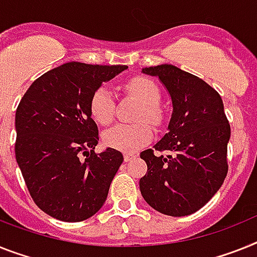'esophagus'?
Segmentation results:
<instances>
[{
    "label": "esophagus",
    "instance_id": "esophagus-1",
    "mask_svg": "<svg viewBox=\"0 0 257 257\" xmlns=\"http://www.w3.org/2000/svg\"><path fill=\"white\" fill-rule=\"evenodd\" d=\"M135 158V154H124V161L129 162L131 159Z\"/></svg>",
    "mask_w": 257,
    "mask_h": 257
}]
</instances>
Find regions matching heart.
<instances>
[{
    "instance_id": "obj_1",
    "label": "heart",
    "mask_w": 257,
    "mask_h": 257,
    "mask_svg": "<svg viewBox=\"0 0 257 257\" xmlns=\"http://www.w3.org/2000/svg\"><path fill=\"white\" fill-rule=\"evenodd\" d=\"M122 87L126 94L141 102V105L136 113V120L141 122L115 125L108 131H105L103 135V141L105 146L111 149L133 153L149 142L153 136L152 126L149 122L142 120H148L154 125L162 122L163 113L159 107L161 90L154 81L142 75L128 79ZM90 113L99 124L105 125L112 121L115 116V100L108 88L100 86L92 92L90 98Z\"/></svg>"
}]
</instances>
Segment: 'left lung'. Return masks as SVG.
<instances>
[{"mask_svg":"<svg viewBox=\"0 0 257 257\" xmlns=\"http://www.w3.org/2000/svg\"><path fill=\"white\" fill-rule=\"evenodd\" d=\"M159 77L172 99L169 132L140 154L148 171L140 191L159 213L183 217L197 212L217 193L227 175L230 124L221 95L196 75L174 65L142 70ZM154 151H170L167 157Z\"/></svg>","mask_w":257,"mask_h":257,"instance_id":"1","label":"left lung"}]
</instances>
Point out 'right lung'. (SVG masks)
Masks as SVG:
<instances>
[{
    "mask_svg": "<svg viewBox=\"0 0 257 257\" xmlns=\"http://www.w3.org/2000/svg\"><path fill=\"white\" fill-rule=\"evenodd\" d=\"M126 65L68 62L34 81L15 112V158L34 202L56 219L79 222L104 204L122 154H96L90 98Z\"/></svg>",
    "mask_w": 257,
    "mask_h": 257,
    "instance_id": "right-lung-1",
    "label": "right lung"
}]
</instances>
